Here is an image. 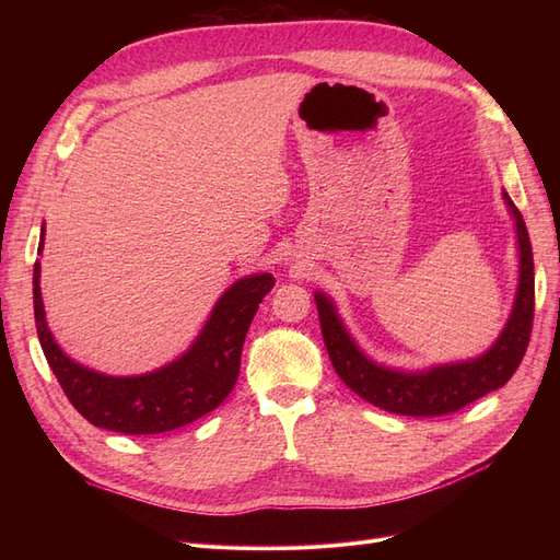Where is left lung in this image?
<instances>
[{
    "instance_id": "left-lung-1",
    "label": "left lung",
    "mask_w": 560,
    "mask_h": 560,
    "mask_svg": "<svg viewBox=\"0 0 560 560\" xmlns=\"http://www.w3.org/2000/svg\"><path fill=\"white\" fill-rule=\"evenodd\" d=\"M516 222L518 241V290L510 319L498 341L483 354L467 362L439 364L425 371L387 369L369 360L343 327L334 303L315 292L322 338L336 374L369 404L399 416H446L493 393L514 376L530 341L535 315V266L528 229L510 194H502Z\"/></svg>"
}]
</instances>
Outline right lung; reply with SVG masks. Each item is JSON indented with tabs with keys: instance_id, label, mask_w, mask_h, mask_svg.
<instances>
[{
	"instance_id": "obj_1",
	"label": "right lung",
	"mask_w": 560,
	"mask_h": 560,
	"mask_svg": "<svg viewBox=\"0 0 560 560\" xmlns=\"http://www.w3.org/2000/svg\"><path fill=\"white\" fill-rule=\"evenodd\" d=\"M44 249V229L39 252ZM42 264L32 273L35 322L48 366L67 399L91 425L121 434H159L214 411L233 389L241 371L247 329L276 278L257 273L233 282L217 301L206 327L182 358L142 376H107L67 358L46 325Z\"/></svg>"
}]
</instances>
